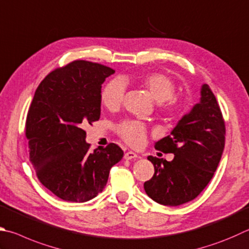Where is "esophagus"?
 Listing matches in <instances>:
<instances>
[{
    "label": "esophagus",
    "mask_w": 249,
    "mask_h": 249,
    "mask_svg": "<svg viewBox=\"0 0 249 249\" xmlns=\"http://www.w3.org/2000/svg\"><path fill=\"white\" fill-rule=\"evenodd\" d=\"M138 155L137 153H135L133 151H127L124 155V159L125 160H132V159H135V158H137Z\"/></svg>",
    "instance_id": "34e87169"
}]
</instances>
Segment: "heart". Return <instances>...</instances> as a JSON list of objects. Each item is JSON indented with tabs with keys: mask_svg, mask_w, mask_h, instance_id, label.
<instances>
[{
	"mask_svg": "<svg viewBox=\"0 0 249 249\" xmlns=\"http://www.w3.org/2000/svg\"><path fill=\"white\" fill-rule=\"evenodd\" d=\"M142 84L148 89L157 102H164V107L169 111L179 109L180 103L174 97L175 84L169 76L161 73H152L143 76ZM125 84L121 79L109 81L101 92L102 105L110 110L117 109L124 100ZM117 133L130 146H142L146 139L147 129L142 122L135 120L124 121L117 126Z\"/></svg>",
	"mask_w": 249,
	"mask_h": 249,
	"instance_id": "1",
	"label": "heart"
}]
</instances>
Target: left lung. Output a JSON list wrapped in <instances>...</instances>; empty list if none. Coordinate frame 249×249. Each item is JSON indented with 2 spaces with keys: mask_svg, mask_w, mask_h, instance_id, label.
Masks as SVG:
<instances>
[{
  "mask_svg": "<svg viewBox=\"0 0 249 249\" xmlns=\"http://www.w3.org/2000/svg\"><path fill=\"white\" fill-rule=\"evenodd\" d=\"M225 143V125L220 107L207 84L200 89V101L180 119L169 136L155 148L173 153L166 161L149 156L155 166L151 179L143 184L152 200L164 206H179L199 195L218 168Z\"/></svg>",
  "mask_w": 249,
  "mask_h": 249,
  "instance_id": "left-lung-1",
  "label": "left lung"
}]
</instances>
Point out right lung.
<instances>
[{"instance_id":"add662e5","label":"right lung","mask_w":249,"mask_h":249,"mask_svg":"<svg viewBox=\"0 0 249 249\" xmlns=\"http://www.w3.org/2000/svg\"><path fill=\"white\" fill-rule=\"evenodd\" d=\"M114 73L98 63L74 61L51 71L35 92L26 120L29 159L43 186L65 201L96 197L124 156L115 143L90 152L84 130L100 119L101 85Z\"/></svg>"}]
</instances>
